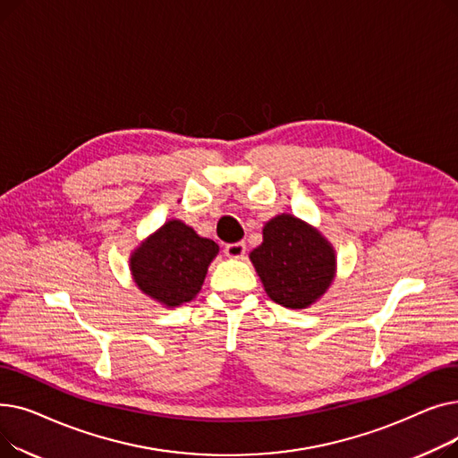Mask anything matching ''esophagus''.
<instances>
[{
	"mask_svg": "<svg viewBox=\"0 0 458 458\" xmlns=\"http://www.w3.org/2000/svg\"><path fill=\"white\" fill-rule=\"evenodd\" d=\"M245 250H247V245L243 242H237V243H230L225 247V254L232 259H239L245 256Z\"/></svg>",
	"mask_w": 458,
	"mask_h": 458,
	"instance_id": "1",
	"label": "esophagus"
}]
</instances>
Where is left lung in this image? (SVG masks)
Returning a JSON list of instances; mask_svg holds the SVG:
<instances>
[{"label": "left lung", "mask_w": 458, "mask_h": 458, "mask_svg": "<svg viewBox=\"0 0 458 458\" xmlns=\"http://www.w3.org/2000/svg\"><path fill=\"white\" fill-rule=\"evenodd\" d=\"M250 259L267 295L293 310L316 302L335 271L334 250L325 237L292 215H278L266 225L263 243Z\"/></svg>", "instance_id": "1"}]
</instances>
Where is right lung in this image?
I'll list each match as a JSON object with an SVG mask.
<instances>
[{
  "label": "right lung",
  "instance_id": "right-lung-1",
  "mask_svg": "<svg viewBox=\"0 0 458 458\" xmlns=\"http://www.w3.org/2000/svg\"><path fill=\"white\" fill-rule=\"evenodd\" d=\"M219 245L180 221H168L131 256V273L140 292L165 306H180L202 290L209 261Z\"/></svg>",
  "mask_w": 458,
  "mask_h": 458
}]
</instances>
